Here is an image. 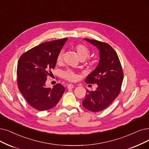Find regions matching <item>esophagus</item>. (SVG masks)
<instances>
[{"mask_svg": "<svg viewBox=\"0 0 149 149\" xmlns=\"http://www.w3.org/2000/svg\"><path fill=\"white\" fill-rule=\"evenodd\" d=\"M73 87H74V86L73 84H70L67 86V88H69V89H72Z\"/></svg>", "mask_w": 149, "mask_h": 149, "instance_id": "1", "label": "esophagus"}]
</instances>
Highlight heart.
Returning <instances> with one entry per match:
<instances>
[{"label": "heart", "mask_w": 149, "mask_h": 149, "mask_svg": "<svg viewBox=\"0 0 149 149\" xmlns=\"http://www.w3.org/2000/svg\"><path fill=\"white\" fill-rule=\"evenodd\" d=\"M74 50L81 61L85 60L86 58H87L89 56L91 53L90 48H89L87 46L83 44H79L78 45H76L74 47ZM62 61V52H59V54L57 57L56 61L57 63H61ZM62 77L65 79H67L69 81H75L77 79V78H78V75H77V74L75 72H74L73 71L67 70L63 71L62 73Z\"/></svg>", "instance_id": "1"}]
</instances>
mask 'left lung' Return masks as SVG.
I'll return each instance as SVG.
<instances>
[{
    "mask_svg": "<svg viewBox=\"0 0 149 149\" xmlns=\"http://www.w3.org/2000/svg\"><path fill=\"white\" fill-rule=\"evenodd\" d=\"M85 40L98 47L100 62L85 81L87 84H97L98 87L95 91L87 90L82 106L97 112L109 106L120 94L123 71L116 52L109 44L96 40Z\"/></svg>",
    "mask_w": 149,
    "mask_h": 149,
    "instance_id": "obj_1",
    "label": "left lung"
}]
</instances>
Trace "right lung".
<instances>
[{
  "label": "right lung",
  "instance_id": "right-lung-1",
  "mask_svg": "<svg viewBox=\"0 0 149 149\" xmlns=\"http://www.w3.org/2000/svg\"><path fill=\"white\" fill-rule=\"evenodd\" d=\"M67 38L41 43L23 53L17 67V81L19 90L33 108L48 110L59 102L65 87L56 84L46 87L45 82L54 69L57 57Z\"/></svg>",
  "mask_w": 149,
  "mask_h": 149
}]
</instances>
